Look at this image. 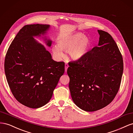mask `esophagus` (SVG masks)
I'll return each instance as SVG.
<instances>
[{"mask_svg": "<svg viewBox=\"0 0 133 133\" xmlns=\"http://www.w3.org/2000/svg\"><path fill=\"white\" fill-rule=\"evenodd\" d=\"M68 67H69V64H68L67 63H65V64H64V69H65V72H67Z\"/></svg>", "mask_w": 133, "mask_h": 133, "instance_id": "esophagus-1", "label": "esophagus"}]
</instances>
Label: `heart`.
<instances>
[{
    "label": "heart",
    "mask_w": 133,
    "mask_h": 133,
    "mask_svg": "<svg viewBox=\"0 0 133 133\" xmlns=\"http://www.w3.org/2000/svg\"><path fill=\"white\" fill-rule=\"evenodd\" d=\"M91 45V41L88 37L82 33L70 34L64 36L58 41V45H54L52 51L55 57L60 59L64 56L62 50L69 53L70 58L78 61L86 55Z\"/></svg>",
    "instance_id": "1"
}]
</instances>
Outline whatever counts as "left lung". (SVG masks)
Wrapping results in <instances>:
<instances>
[{
	"label": "left lung",
	"instance_id": "left-lung-1",
	"mask_svg": "<svg viewBox=\"0 0 133 133\" xmlns=\"http://www.w3.org/2000/svg\"><path fill=\"white\" fill-rule=\"evenodd\" d=\"M98 45L82 59L69 62V89L75 105L86 111L107 107L120 88L123 60L116 43L108 32L97 30Z\"/></svg>",
	"mask_w": 133,
	"mask_h": 133
}]
</instances>
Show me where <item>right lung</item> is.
<instances>
[{
  "instance_id": "obj_1",
  "label": "right lung",
  "mask_w": 133,
  "mask_h": 133,
  "mask_svg": "<svg viewBox=\"0 0 133 133\" xmlns=\"http://www.w3.org/2000/svg\"><path fill=\"white\" fill-rule=\"evenodd\" d=\"M50 26H24L5 56V74L11 91L18 101L30 108H39L48 103L64 72V63L54 61L50 52L35 39H42L50 47L52 41L46 36Z\"/></svg>"
}]
</instances>
